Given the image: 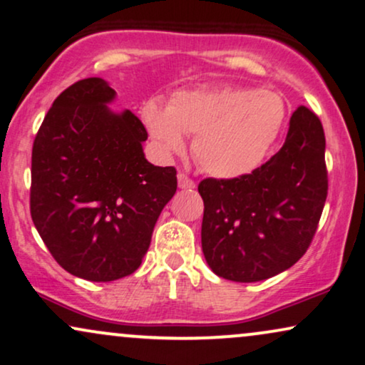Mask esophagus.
Returning a JSON list of instances; mask_svg holds the SVG:
<instances>
[{"instance_id":"esophagus-1","label":"esophagus","mask_w":365,"mask_h":365,"mask_svg":"<svg viewBox=\"0 0 365 365\" xmlns=\"http://www.w3.org/2000/svg\"><path fill=\"white\" fill-rule=\"evenodd\" d=\"M178 187L183 188V190H190V188H195V182L190 177H187L185 173H178Z\"/></svg>"}]
</instances>
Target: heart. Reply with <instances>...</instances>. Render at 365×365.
<instances>
[{
    "label": "heart",
    "instance_id": "heart-1",
    "mask_svg": "<svg viewBox=\"0 0 365 365\" xmlns=\"http://www.w3.org/2000/svg\"><path fill=\"white\" fill-rule=\"evenodd\" d=\"M143 119L163 151L185 148V133L195 135L193 153L207 173L237 178L259 167L283 131L288 108L273 91L219 87L178 92L168 108L151 99Z\"/></svg>",
    "mask_w": 365,
    "mask_h": 365
}]
</instances>
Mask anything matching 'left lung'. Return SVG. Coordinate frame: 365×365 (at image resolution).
I'll return each instance as SVG.
<instances>
[{
    "mask_svg": "<svg viewBox=\"0 0 365 365\" xmlns=\"http://www.w3.org/2000/svg\"><path fill=\"white\" fill-rule=\"evenodd\" d=\"M320 119L299 106L284 145L255 172L205 178L202 251L217 276L255 283L283 273L307 252L327 200Z\"/></svg>",
    "mask_w": 365,
    "mask_h": 365,
    "instance_id": "8db88e82",
    "label": "left lung"
}]
</instances>
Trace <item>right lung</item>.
<instances>
[{
	"instance_id": "obj_1",
	"label": "right lung",
	"mask_w": 365,
	"mask_h": 365,
	"mask_svg": "<svg viewBox=\"0 0 365 365\" xmlns=\"http://www.w3.org/2000/svg\"><path fill=\"white\" fill-rule=\"evenodd\" d=\"M114 98L101 77L67 87L31 150L35 227L63 269L89 281L135 273L177 192V170L145 158L148 133L131 110L108 108Z\"/></svg>"
}]
</instances>
